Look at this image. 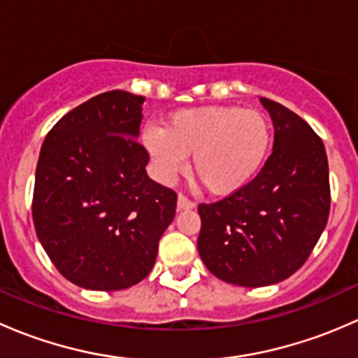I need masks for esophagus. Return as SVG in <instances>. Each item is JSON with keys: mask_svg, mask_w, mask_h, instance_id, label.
Returning <instances> with one entry per match:
<instances>
[{"mask_svg": "<svg viewBox=\"0 0 358 358\" xmlns=\"http://www.w3.org/2000/svg\"><path fill=\"white\" fill-rule=\"evenodd\" d=\"M176 204H178V209H192L194 206H196V202L190 201L189 197H185L183 194H180L178 202H176Z\"/></svg>", "mask_w": 358, "mask_h": 358, "instance_id": "obj_1", "label": "esophagus"}]
</instances>
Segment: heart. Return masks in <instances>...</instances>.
Segmentation results:
<instances>
[{
	"label": "heart",
	"mask_w": 358,
	"mask_h": 358,
	"mask_svg": "<svg viewBox=\"0 0 358 358\" xmlns=\"http://www.w3.org/2000/svg\"><path fill=\"white\" fill-rule=\"evenodd\" d=\"M143 143L162 180L183 171L192 156V176L213 196H230L252 182L265 164L272 129L263 112L209 106L175 112L164 129L147 126Z\"/></svg>",
	"instance_id": "heart-1"
}]
</instances>
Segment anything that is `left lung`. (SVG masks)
<instances>
[{
    "label": "left lung",
    "mask_w": 358,
    "mask_h": 358,
    "mask_svg": "<svg viewBox=\"0 0 358 358\" xmlns=\"http://www.w3.org/2000/svg\"><path fill=\"white\" fill-rule=\"evenodd\" d=\"M275 128L273 150L243 190L202 202L199 255L225 282L262 287L287 279L308 259L331 208L322 138L298 114L263 96Z\"/></svg>",
    "instance_id": "8db88e82"
}]
</instances>
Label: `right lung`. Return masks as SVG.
I'll return each mask as SVG.
<instances>
[{"mask_svg":"<svg viewBox=\"0 0 358 358\" xmlns=\"http://www.w3.org/2000/svg\"><path fill=\"white\" fill-rule=\"evenodd\" d=\"M143 96L100 93L48 131L36 166L32 220L55 268L72 284L119 291L145 279L175 218L176 192L147 176L136 140Z\"/></svg>","mask_w":358,"mask_h":358,"instance_id":"right-lung-1","label":"right lung"}]
</instances>
